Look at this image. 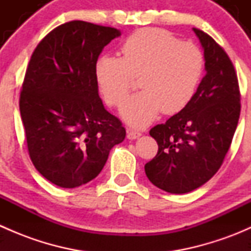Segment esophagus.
<instances>
[{
    "mask_svg": "<svg viewBox=\"0 0 251 251\" xmlns=\"http://www.w3.org/2000/svg\"><path fill=\"white\" fill-rule=\"evenodd\" d=\"M142 136L141 132L133 130H127V138L128 140H136V138H140Z\"/></svg>",
    "mask_w": 251,
    "mask_h": 251,
    "instance_id": "34e87169",
    "label": "esophagus"
}]
</instances>
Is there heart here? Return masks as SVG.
<instances>
[{
  "instance_id": "b5f03b06",
  "label": "heart",
  "mask_w": 251,
  "mask_h": 251,
  "mask_svg": "<svg viewBox=\"0 0 251 251\" xmlns=\"http://www.w3.org/2000/svg\"><path fill=\"white\" fill-rule=\"evenodd\" d=\"M205 69L203 50L179 42L159 27L137 30L121 46V58L104 54L97 60L95 76L105 103L119 107L140 78L143 91L126 100L120 114L133 127H146L156 116L176 114L187 107Z\"/></svg>"
}]
</instances>
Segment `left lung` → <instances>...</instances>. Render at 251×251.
<instances>
[{"mask_svg":"<svg viewBox=\"0 0 251 251\" xmlns=\"http://www.w3.org/2000/svg\"><path fill=\"white\" fill-rule=\"evenodd\" d=\"M204 50L205 76L189 104L149 135L158 154L144 165L149 181L183 194L209 181L221 168L240 114V92L231 59L211 36L193 27Z\"/></svg>","mask_w":251,"mask_h":251,"instance_id":"left-lung-1","label":"left lung"}]
</instances>
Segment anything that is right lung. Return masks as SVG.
I'll list each match as a JSON object with an SVG mask.
<instances>
[{"mask_svg":"<svg viewBox=\"0 0 251 251\" xmlns=\"http://www.w3.org/2000/svg\"><path fill=\"white\" fill-rule=\"evenodd\" d=\"M120 30L82 20L59 25L37 45L22 86L19 109L30 159L45 178L75 188L96 178L123 124L103 105L95 67Z\"/></svg>","mask_w":251,"mask_h":251,"instance_id":"right-lung-1","label":"right lung"}]
</instances>
